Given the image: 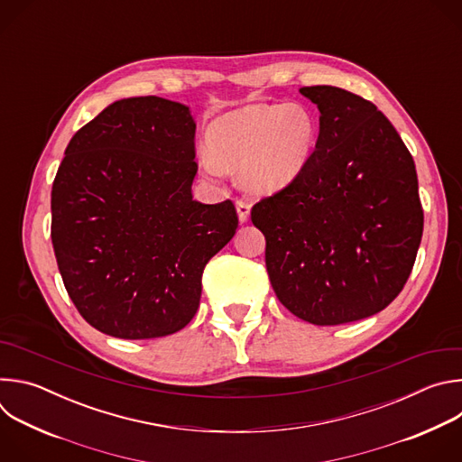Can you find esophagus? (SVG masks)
<instances>
[{"instance_id": "obj_1", "label": "esophagus", "mask_w": 462, "mask_h": 462, "mask_svg": "<svg viewBox=\"0 0 462 462\" xmlns=\"http://www.w3.org/2000/svg\"><path fill=\"white\" fill-rule=\"evenodd\" d=\"M236 208H237V216H239V221H241V223L248 221V217H250V208H252V205H250L248 201L237 199V203H236Z\"/></svg>"}]
</instances>
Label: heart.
Here are the masks:
<instances>
[{"label":"heart","mask_w":462,"mask_h":462,"mask_svg":"<svg viewBox=\"0 0 462 462\" xmlns=\"http://www.w3.org/2000/svg\"><path fill=\"white\" fill-rule=\"evenodd\" d=\"M318 137L314 113L300 104H254L214 118L207 129L208 171L241 166V184L255 193H274L305 170Z\"/></svg>","instance_id":"b5f03b06"}]
</instances>
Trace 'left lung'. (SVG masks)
Wrapping results in <instances>:
<instances>
[{"instance_id":"left-lung-1","label":"left lung","mask_w":462,"mask_h":462,"mask_svg":"<svg viewBox=\"0 0 462 462\" xmlns=\"http://www.w3.org/2000/svg\"><path fill=\"white\" fill-rule=\"evenodd\" d=\"M319 109L301 175L252 207L278 300L314 325L373 316L404 289L422 239L417 170L376 106L333 86L301 88Z\"/></svg>"}]
</instances>
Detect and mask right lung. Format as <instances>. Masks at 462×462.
I'll list each match as a JSON object with an SVG mask.
<instances>
[{"mask_svg":"<svg viewBox=\"0 0 462 462\" xmlns=\"http://www.w3.org/2000/svg\"><path fill=\"white\" fill-rule=\"evenodd\" d=\"M195 120L161 97L116 100L80 127L51 191V239L75 307L100 333L173 335L197 312L207 263L234 237L230 199L193 201Z\"/></svg>","mask_w":462,"mask_h":462,"instance_id":"right-lung-1","label":"right lung"}]
</instances>
